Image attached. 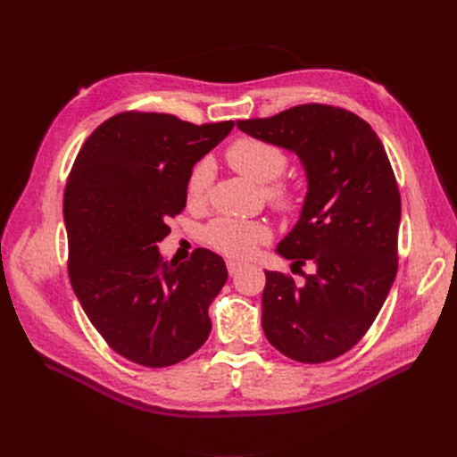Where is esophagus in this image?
Here are the masks:
<instances>
[{
    "label": "esophagus",
    "mask_w": 457,
    "mask_h": 457,
    "mask_svg": "<svg viewBox=\"0 0 457 457\" xmlns=\"http://www.w3.org/2000/svg\"><path fill=\"white\" fill-rule=\"evenodd\" d=\"M242 267L244 265L240 262H232V259H228V262H227V269H228L230 275H237Z\"/></svg>",
    "instance_id": "obj_1"
}]
</instances>
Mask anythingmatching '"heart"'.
Masks as SVG:
<instances>
[{"label": "heart", "mask_w": 457, "mask_h": 457, "mask_svg": "<svg viewBox=\"0 0 457 457\" xmlns=\"http://www.w3.org/2000/svg\"><path fill=\"white\" fill-rule=\"evenodd\" d=\"M228 165L257 184L277 180L285 172L288 159L277 145L257 138H238L227 150ZM213 182L212 159H200L190 170L187 180V198L190 204L205 202ZM267 200L280 212L292 213L300 209V195L287 182H274L265 188ZM205 238L220 253L237 259L250 257L259 244L270 238V228L263 220L217 217L207 225Z\"/></svg>", "instance_id": "1"}]
</instances>
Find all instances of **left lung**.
I'll return each mask as SVG.
<instances>
[{"label": "left lung", "mask_w": 457, "mask_h": 457, "mask_svg": "<svg viewBox=\"0 0 457 457\" xmlns=\"http://www.w3.org/2000/svg\"><path fill=\"white\" fill-rule=\"evenodd\" d=\"M237 125L298 155L307 179L298 223L277 253L315 270L300 287L265 270V337L290 360H335L363 338L396 278L402 204L385 145L363 119L320 104Z\"/></svg>", "instance_id": "obj_1"}]
</instances>
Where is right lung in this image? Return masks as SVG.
<instances>
[{"mask_svg":"<svg viewBox=\"0 0 457 457\" xmlns=\"http://www.w3.org/2000/svg\"><path fill=\"white\" fill-rule=\"evenodd\" d=\"M232 127L127 111L90 134L71 169V285L96 330L134 363L175 365L212 332L209 303L228 278L223 257L198 248L188 262H165L157 242L187 205L192 167Z\"/></svg>","mask_w":457,"mask_h":457,"instance_id":"add662e5","label":"right lung"}]
</instances>
